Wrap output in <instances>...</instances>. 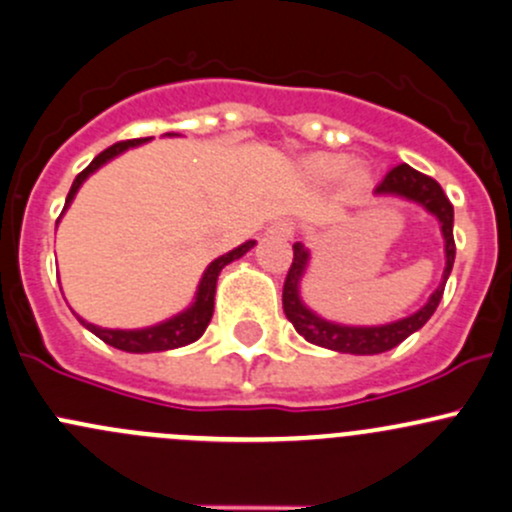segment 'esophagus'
<instances>
[{
    "label": "esophagus",
    "mask_w": 512,
    "mask_h": 512,
    "mask_svg": "<svg viewBox=\"0 0 512 512\" xmlns=\"http://www.w3.org/2000/svg\"><path fill=\"white\" fill-rule=\"evenodd\" d=\"M267 233L274 235V238L289 240L294 235V223H292V220H287V218H279V220H274Z\"/></svg>",
    "instance_id": "esophagus-1"
}]
</instances>
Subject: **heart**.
<instances>
[{
	"instance_id": "b5f03b06",
	"label": "heart",
	"mask_w": 512,
	"mask_h": 512,
	"mask_svg": "<svg viewBox=\"0 0 512 512\" xmlns=\"http://www.w3.org/2000/svg\"><path fill=\"white\" fill-rule=\"evenodd\" d=\"M304 171L309 179L319 181V184H328V181L341 179L343 193L348 198H358L373 186V171L368 164H351L348 166L346 154H331L319 152L311 154L304 159Z\"/></svg>"
}]
</instances>
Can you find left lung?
Instances as JSON below:
<instances>
[{"mask_svg": "<svg viewBox=\"0 0 512 512\" xmlns=\"http://www.w3.org/2000/svg\"><path fill=\"white\" fill-rule=\"evenodd\" d=\"M375 196H395L405 198V201L417 203L424 211L432 213L439 220L441 238H444V274H441L439 287L429 294L427 304L422 309H417L414 314L405 316V319L390 321V324L380 326H348V324H336V321H328L324 316H319L316 311H311L309 306L301 299V279H304L306 270H309V250H306L301 242H294V260L289 267L287 279H284V292H282V306L287 319L292 321L297 328L299 336H304L306 341L314 343V346L328 348V351L338 353H353V355H375L385 353L390 348L400 346L407 336H412L414 331H419L432 314L437 311L441 294H444V284L449 279L451 267H454L456 257V245H454V206L449 203L446 193L441 191V186L429 176L419 174L412 166L400 164L385 176L383 184L375 188Z\"/></svg>", "mask_w": 512, "mask_h": 512, "instance_id": "left-lung-1", "label": "left lung"}]
</instances>
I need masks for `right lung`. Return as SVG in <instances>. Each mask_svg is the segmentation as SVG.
Segmentation results:
<instances>
[{"instance_id": "right-lung-1", "label": "right lung", "mask_w": 512, "mask_h": 512, "mask_svg": "<svg viewBox=\"0 0 512 512\" xmlns=\"http://www.w3.org/2000/svg\"><path fill=\"white\" fill-rule=\"evenodd\" d=\"M169 137H171V132H169ZM149 139L152 137L129 139V142L112 144V147H107L105 152L98 154V157L90 161L88 169H83L78 176H75L71 191H68L66 206H63V213L68 211V206L73 203L75 193H78V188L83 186V181L88 179L90 174H95L100 166H105L107 161L120 157V154L127 152V149L139 147V144L149 142ZM255 245H257L255 240H247V242H242V245L235 247V250L215 257L211 265L206 267V272H203L201 282H198L196 297H193L191 306H186L184 311H179V314L171 316V319L161 321V324H154L147 328H102V326L88 324V321L80 319V316H78V321L88 328V331H93L100 341H105L107 346L120 348V351H127V353H159V351H174V348L188 346V343L198 341V338L203 336V331L208 328V324H211L213 304H215V284H218L220 270H223L225 265H230V262L240 260V257L245 255V252H250Z\"/></svg>"}]
</instances>
